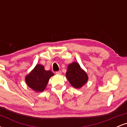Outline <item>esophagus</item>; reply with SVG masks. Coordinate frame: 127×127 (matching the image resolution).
Masks as SVG:
<instances>
[{"label":"esophagus","mask_w":127,"mask_h":127,"mask_svg":"<svg viewBox=\"0 0 127 127\" xmlns=\"http://www.w3.org/2000/svg\"><path fill=\"white\" fill-rule=\"evenodd\" d=\"M55 73L57 74V75H62V72H61V71H58V72H55Z\"/></svg>","instance_id":"esophagus-1"}]
</instances>
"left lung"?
<instances>
[{
	"mask_svg": "<svg viewBox=\"0 0 127 127\" xmlns=\"http://www.w3.org/2000/svg\"><path fill=\"white\" fill-rule=\"evenodd\" d=\"M65 76L71 85L76 89L82 87L88 80V75L78 62H73L68 65Z\"/></svg>",
	"mask_w": 127,
	"mask_h": 127,
	"instance_id": "8db88e82",
	"label": "left lung"
}]
</instances>
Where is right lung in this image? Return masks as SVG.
<instances>
[{
	"instance_id": "1",
	"label": "right lung",
	"mask_w": 127,
	"mask_h": 127,
	"mask_svg": "<svg viewBox=\"0 0 127 127\" xmlns=\"http://www.w3.org/2000/svg\"><path fill=\"white\" fill-rule=\"evenodd\" d=\"M54 74L51 70H46L43 65L37 64L28 75L26 76L27 85L33 91L41 93L46 88L49 79Z\"/></svg>"
}]
</instances>
